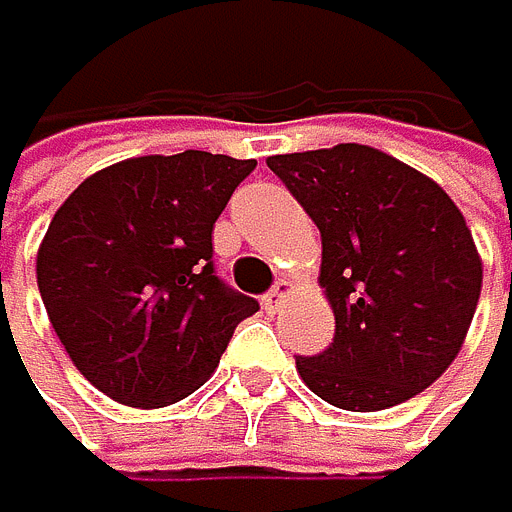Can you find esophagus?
I'll use <instances>...</instances> for the list:
<instances>
[{
    "instance_id": "1",
    "label": "esophagus",
    "mask_w": 512,
    "mask_h": 512,
    "mask_svg": "<svg viewBox=\"0 0 512 512\" xmlns=\"http://www.w3.org/2000/svg\"><path fill=\"white\" fill-rule=\"evenodd\" d=\"M291 291H295V285L288 282V278H282V282H275V288L269 291L266 298H262V304H266V311H278L288 298H291Z\"/></svg>"
}]
</instances>
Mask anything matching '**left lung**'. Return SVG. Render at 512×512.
Here are the masks:
<instances>
[{
  "label": "left lung",
  "mask_w": 512,
  "mask_h": 512,
  "mask_svg": "<svg viewBox=\"0 0 512 512\" xmlns=\"http://www.w3.org/2000/svg\"><path fill=\"white\" fill-rule=\"evenodd\" d=\"M320 230L330 349L295 359L340 410H388L430 388L462 349L481 298V256L462 211L413 166L365 144L269 156Z\"/></svg>",
  "instance_id": "left-lung-1"
}]
</instances>
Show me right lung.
Listing matches in <instances>:
<instances>
[{"label": "right lung", "instance_id": "add662e5", "mask_svg": "<svg viewBox=\"0 0 512 512\" xmlns=\"http://www.w3.org/2000/svg\"><path fill=\"white\" fill-rule=\"evenodd\" d=\"M256 160L185 150L105 166L57 208L37 288L66 356L127 407L198 391L259 304L214 275V221Z\"/></svg>", "mask_w": 512, "mask_h": 512}]
</instances>
